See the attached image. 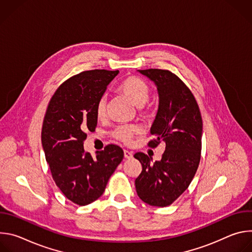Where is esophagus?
Wrapping results in <instances>:
<instances>
[{
	"label": "esophagus",
	"instance_id": "1",
	"mask_svg": "<svg viewBox=\"0 0 252 252\" xmlns=\"http://www.w3.org/2000/svg\"><path fill=\"white\" fill-rule=\"evenodd\" d=\"M124 155H125V158L126 159H129L132 158V153L131 152H128V151H124Z\"/></svg>",
	"mask_w": 252,
	"mask_h": 252
}]
</instances>
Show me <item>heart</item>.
Instances as JSON below:
<instances>
[{
  "mask_svg": "<svg viewBox=\"0 0 252 252\" xmlns=\"http://www.w3.org/2000/svg\"><path fill=\"white\" fill-rule=\"evenodd\" d=\"M120 91L135 105L140 115L146 114L145 104L148 102L151 94V89L149 85L142 80L129 77L126 79L120 86ZM95 114L98 119H102L106 114V98L100 97L95 105ZM137 131L135 126H120L115 128L113 135L120 141L128 143L131 140L132 135Z\"/></svg>",
  "mask_w": 252,
  "mask_h": 252,
  "instance_id": "b5f03b06",
  "label": "heart"
}]
</instances>
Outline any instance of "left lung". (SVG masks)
I'll return each mask as SVG.
<instances>
[{"mask_svg":"<svg viewBox=\"0 0 252 252\" xmlns=\"http://www.w3.org/2000/svg\"><path fill=\"white\" fill-rule=\"evenodd\" d=\"M138 73L155 83L158 110L151 127L156 139L149 146L165 142L160 160L151 162L147 155L134 158L142 165L135 178L138 197L152 206L170 205L190 185L197 170L202 135V119L197 102L185 83L169 70L150 68Z\"/></svg>","mask_w":252,"mask_h":252,"instance_id":"left-lung-1","label":"left lung"}]
</instances>
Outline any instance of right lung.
<instances>
[{
  "label": "right lung",
  "instance_id": "obj_1",
  "mask_svg": "<svg viewBox=\"0 0 252 252\" xmlns=\"http://www.w3.org/2000/svg\"><path fill=\"white\" fill-rule=\"evenodd\" d=\"M119 70H86L65 81L50 100L42 128V145L57 187L64 196L87 205L102 195L124 151L109 145L95 158L84 150L87 131L97 124L95 105Z\"/></svg>",
  "mask_w": 252,
  "mask_h": 252
}]
</instances>
